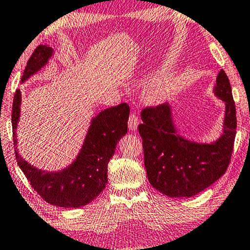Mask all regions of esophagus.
Returning a JSON list of instances; mask_svg holds the SVG:
<instances>
[{"mask_svg": "<svg viewBox=\"0 0 250 250\" xmlns=\"http://www.w3.org/2000/svg\"><path fill=\"white\" fill-rule=\"evenodd\" d=\"M139 125V119L138 117H137L136 114L131 113L130 114L129 117V120H128V126L130 130H132V131H135V130H137V126H138Z\"/></svg>", "mask_w": 250, "mask_h": 250, "instance_id": "1", "label": "esophagus"}]
</instances>
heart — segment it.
Returning a JSON list of instances; mask_svg holds the SVG:
<instances>
[{
	"instance_id": "b5f03b06",
	"label": "heart",
	"mask_w": 250,
	"mask_h": 250,
	"mask_svg": "<svg viewBox=\"0 0 250 250\" xmlns=\"http://www.w3.org/2000/svg\"><path fill=\"white\" fill-rule=\"evenodd\" d=\"M173 87V77L167 70L161 71L143 87V98L146 103L156 104L165 100Z\"/></svg>"
}]
</instances>
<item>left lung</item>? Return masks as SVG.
Listing matches in <instances>:
<instances>
[{
    "mask_svg": "<svg viewBox=\"0 0 250 250\" xmlns=\"http://www.w3.org/2000/svg\"><path fill=\"white\" fill-rule=\"evenodd\" d=\"M215 96L226 103L223 133L214 143H197L178 133L168 103L142 111L138 125L149 184L172 198L192 197L209 187L229 167L237 129L235 105L224 70L217 75Z\"/></svg>",
    "mask_w": 250,
    "mask_h": 250,
    "instance_id": "8db88e82",
    "label": "left lung"
}]
</instances>
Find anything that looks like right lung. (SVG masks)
Listing matches in <instances>:
<instances>
[{"instance_id":"obj_1","label":"right lung","mask_w":250,"mask_h":250,"mask_svg":"<svg viewBox=\"0 0 250 250\" xmlns=\"http://www.w3.org/2000/svg\"><path fill=\"white\" fill-rule=\"evenodd\" d=\"M53 48L40 45L28 60L21 83L47 64ZM21 93L16 90L12 105V129L16 159L34 190L45 202L65 208L85 206L104 190L107 184V164L119 140L128 132L130 108L126 103L105 108L93 118L85 142L76 160L58 172L38 170L20 156L17 146V126L20 118Z\"/></svg>"}]
</instances>
